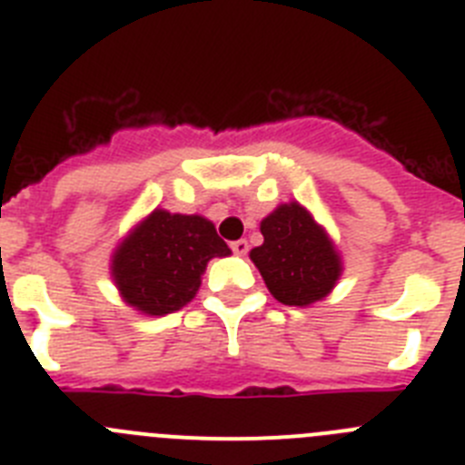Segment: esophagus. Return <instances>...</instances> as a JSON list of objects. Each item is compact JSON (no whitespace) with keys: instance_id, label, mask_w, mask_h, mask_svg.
<instances>
[{"instance_id":"obj_1","label":"esophagus","mask_w":465,"mask_h":465,"mask_svg":"<svg viewBox=\"0 0 465 465\" xmlns=\"http://www.w3.org/2000/svg\"><path fill=\"white\" fill-rule=\"evenodd\" d=\"M230 249H232V252H235L237 256H244V253L249 252V242H246V240H237V242H232V244H230Z\"/></svg>"}]
</instances>
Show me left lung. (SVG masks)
<instances>
[{
  "label": "left lung",
  "mask_w": 465,
  "mask_h": 465,
  "mask_svg": "<svg viewBox=\"0 0 465 465\" xmlns=\"http://www.w3.org/2000/svg\"><path fill=\"white\" fill-rule=\"evenodd\" d=\"M261 232L262 244L249 256L279 302L307 307L335 289L342 274L340 253L302 204H279L261 221Z\"/></svg>",
  "instance_id": "obj_1"
}]
</instances>
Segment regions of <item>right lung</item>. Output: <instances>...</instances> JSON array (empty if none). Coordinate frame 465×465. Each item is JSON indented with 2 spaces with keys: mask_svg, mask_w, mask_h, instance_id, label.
Wrapping results in <instances>:
<instances>
[{
  "mask_svg": "<svg viewBox=\"0 0 465 465\" xmlns=\"http://www.w3.org/2000/svg\"><path fill=\"white\" fill-rule=\"evenodd\" d=\"M228 253V244L204 216L153 209L116 246L111 277L127 305L163 316L188 305L207 262Z\"/></svg>",
  "mask_w": 465,
  "mask_h": 465,
  "instance_id": "right-lung-1",
  "label": "right lung"
}]
</instances>
